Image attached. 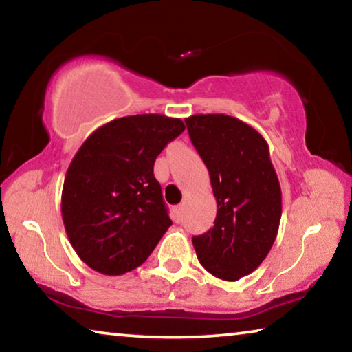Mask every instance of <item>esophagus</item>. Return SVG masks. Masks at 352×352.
Masks as SVG:
<instances>
[{"label": "esophagus", "mask_w": 352, "mask_h": 352, "mask_svg": "<svg viewBox=\"0 0 352 352\" xmlns=\"http://www.w3.org/2000/svg\"><path fill=\"white\" fill-rule=\"evenodd\" d=\"M182 216H184V208H182V205L175 206V208H173V219H175L176 223H181Z\"/></svg>", "instance_id": "1"}]
</instances>
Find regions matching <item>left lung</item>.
I'll return each instance as SVG.
<instances>
[{
    "label": "left lung",
    "mask_w": 352,
    "mask_h": 352,
    "mask_svg": "<svg viewBox=\"0 0 352 352\" xmlns=\"http://www.w3.org/2000/svg\"><path fill=\"white\" fill-rule=\"evenodd\" d=\"M186 124L218 204L214 226L192 243L206 271L235 282L259 267L280 224L282 190L269 146L256 129L230 115H192Z\"/></svg>",
    "instance_id": "left-lung-1"
}]
</instances>
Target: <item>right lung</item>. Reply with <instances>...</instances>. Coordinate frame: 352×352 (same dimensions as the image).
I'll use <instances>...</instances> for the list:
<instances>
[{
	"instance_id": "1",
	"label": "right lung",
	"mask_w": 352,
	"mask_h": 352,
	"mask_svg": "<svg viewBox=\"0 0 352 352\" xmlns=\"http://www.w3.org/2000/svg\"><path fill=\"white\" fill-rule=\"evenodd\" d=\"M186 124L142 113L115 118L88 136L62 187L60 211L69 242L104 276L141 266L171 226L153 163Z\"/></svg>"
}]
</instances>
